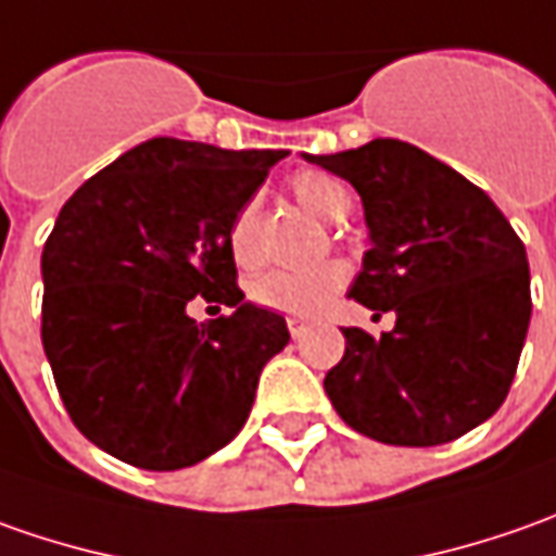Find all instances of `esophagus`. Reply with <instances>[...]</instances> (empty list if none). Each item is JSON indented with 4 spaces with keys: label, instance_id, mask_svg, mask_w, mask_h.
Instances as JSON below:
<instances>
[{
    "label": "esophagus",
    "instance_id": "34e87169",
    "mask_svg": "<svg viewBox=\"0 0 556 556\" xmlns=\"http://www.w3.org/2000/svg\"><path fill=\"white\" fill-rule=\"evenodd\" d=\"M286 326H289L292 338H301L304 332H307V319H301V316H289V319H286Z\"/></svg>",
    "mask_w": 556,
    "mask_h": 556
}]
</instances>
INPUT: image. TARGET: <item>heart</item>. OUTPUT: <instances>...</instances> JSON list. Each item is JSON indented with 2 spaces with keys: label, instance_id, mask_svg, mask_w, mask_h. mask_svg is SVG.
<instances>
[{
  "label": "heart",
  "instance_id": "1",
  "mask_svg": "<svg viewBox=\"0 0 556 556\" xmlns=\"http://www.w3.org/2000/svg\"><path fill=\"white\" fill-rule=\"evenodd\" d=\"M289 190L311 215L319 220H341L348 218V212L354 208V197L344 184L326 175V172H298L289 181ZM227 249L230 258L237 261V267L252 270L264 261V245H261L258 227V202H242L233 212L230 227H227ZM348 282V267L341 261H326L316 264L311 270H270L261 274L252 282V301L289 316H314L323 307H329V301L344 289Z\"/></svg>",
  "mask_w": 556,
  "mask_h": 556
}]
</instances>
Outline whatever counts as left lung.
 Instances as JSON below:
<instances>
[{"mask_svg":"<svg viewBox=\"0 0 556 556\" xmlns=\"http://www.w3.org/2000/svg\"><path fill=\"white\" fill-rule=\"evenodd\" d=\"M351 181L372 249L351 298L396 314L381 338L344 329L326 393L344 425L391 446H440L505 403L527 341V249L480 187L431 153L375 138L307 156Z\"/></svg>","mask_w":556,"mask_h":556,"instance_id":"8db88e82","label":"left lung"}]
</instances>
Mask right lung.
<instances>
[{
    "mask_svg": "<svg viewBox=\"0 0 556 556\" xmlns=\"http://www.w3.org/2000/svg\"><path fill=\"white\" fill-rule=\"evenodd\" d=\"M282 156L153 138L64 202L42 249V348L64 409L98 450L178 470L242 431L289 329L242 304L227 227ZM193 296L235 314L197 324Z\"/></svg>",
    "mask_w": 556,
    "mask_h": 556,
    "instance_id": "obj_1",
    "label": "right lung"
}]
</instances>
